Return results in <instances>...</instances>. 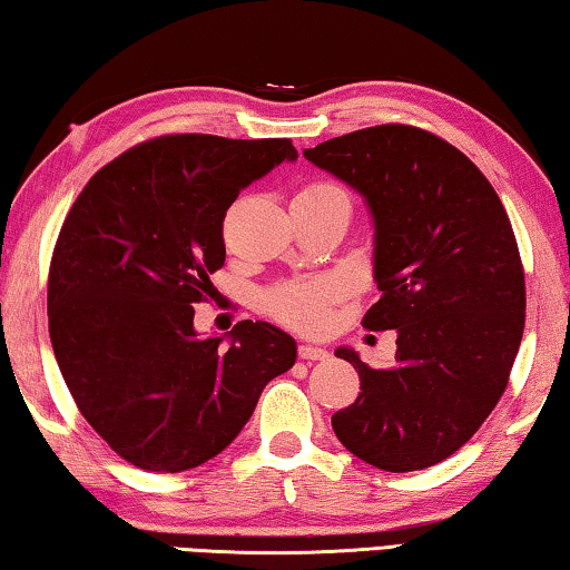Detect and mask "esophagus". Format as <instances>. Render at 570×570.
I'll return each mask as SVG.
<instances>
[{
  "label": "esophagus",
  "instance_id": "1",
  "mask_svg": "<svg viewBox=\"0 0 570 570\" xmlns=\"http://www.w3.org/2000/svg\"><path fill=\"white\" fill-rule=\"evenodd\" d=\"M328 352L321 346H313V344H301L297 346V358H303V362H321V358H326Z\"/></svg>",
  "mask_w": 570,
  "mask_h": 570
}]
</instances>
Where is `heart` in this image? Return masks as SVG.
<instances>
[{
    "mask_svg": "<svg viewBox=\"0 0 570 570\" xmlns=\"http://www.w3.org/2000/svg\"><path fill=\"white\" fill-rule=\"evenodd\" d=\"M338 190L331 183L315 180L297 190L295 198H313ZM336 295V285L328 279L321 283H303V285H287L279 287L267 297V311L273 318H277L285 326L297 331H318L326 326L328 321V303Z\"/></svg>",
    "mask_w": 570,
    "mask_h": 570,
    "instance_id": "obj_1",
    "label": "heart"
}]
</instances>
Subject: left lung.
Segmentation results:
<instances>
[{
	"instance_id": "8db88e82",
	"label": "left lung",
	"mask_w": 570,
	"mask_h": 570,
	"mask_svg": "<svg viewBox=\"0 0 570 570\" xmlns=\"http://www.w3.org/2000/svg\"><path fill=\"white\" fill-rule=\"evenodd\" d=\"M366 198L380 301L370 331H397L395 366L370 370L331 417L348 451L392 474L456 453L504 395L524 331V269L510 216L466 155L410 125H376L305 150Z\"/></svg>"
}]
</instances>
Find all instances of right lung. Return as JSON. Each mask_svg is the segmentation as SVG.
Masks as SVG:
<instances>
[{
  "mask_svg": "<svg viewBox=\"0 0 570 570\" xmlns=\"http://www.w3.org/2000/svg\"><path fill=\"white\" fill-rule=\"evenodd\" d=\"M295 157L285 137L145 139L86 183L60 226L52 352L86 423L132 466L178 474L214 459L295 364V341L265 321L236 323L229 346L194 328L226 259V208Z\"/></svg>",
  "mask_w": 570,
  "mask_h": 570,
  "instance_id": "right-lung-1",
  "label": "right lung"
}]
</instances>
